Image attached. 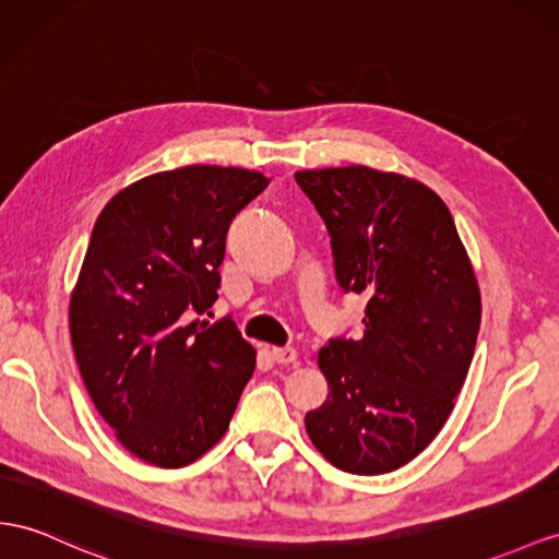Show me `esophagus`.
<instances>
[{
	"label": "esophagus",
	"instance_id": "34e87169",
	"mask_svg": "<svg viewBox=\"0 0 559 559\" xmlns=\"http://www.w3.org/2000/svg\"><path fill=\"white\" fill-rule=\"evenodd\" d=\"M271 359H274L281 366L295 364L297 361V349H293V347H274V349H271Z\"/></svg>",
	"mask_w": 559,
	"mask_h": 559
}]
</instances>
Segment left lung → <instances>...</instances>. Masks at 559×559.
I'll return each mask as SVG.
<instances>
[{"mask_svg": "<svg viewBox=\"0 0 559 559\" xmlns=\"http://www.w3.org/2000/svg\"><path fill=\"white\" fill-rule=\"evenodd\" d=\"M331 236L345 293L368 297L364 337L319 352L328 399L305 425L325 461L384 475L413 461L453 411L475 354L481 299L443 200L364 165L297 171Z\"/></svg>", "mask_w": 559, "mask_h": 559, "instance_id": "8db88e82", "label": "left lung"}]
</instances>
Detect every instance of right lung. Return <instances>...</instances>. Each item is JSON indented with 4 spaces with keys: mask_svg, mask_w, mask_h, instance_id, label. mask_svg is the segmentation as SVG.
Masks as SVG:
<instances>
[{
    "mask_svg": "<svg viewBox=\"0 0 559 559\" xmlns=\"http://www.w3.org/2000/svg\"><path fill=\"white\" fill-rule=\"evenodd\" d=\"M262 171L189 165L127 186L98 214L70 297V337L122 447L183 467L217 443L254 370L231 319L210 323L226 234Z\"/></svg>",
    "mask_w": 559,
    "mask_h": 559,
    "instance_id": "1",
    "label": "right lung"
}]
</instances>
